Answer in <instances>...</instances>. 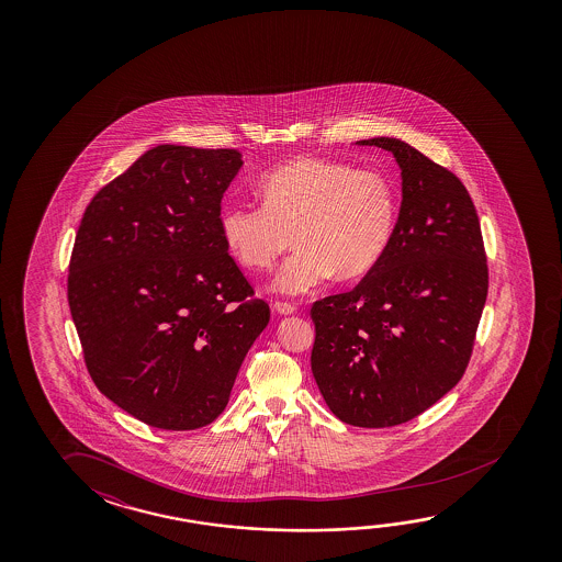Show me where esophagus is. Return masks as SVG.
<instances>
[{
	"label": "esophagus",
	"mask_w": 562,
	"mask_h": 562,
	"mask_svg": "<svg viewBox=\"0 0 562 562\" xmlns=\"http://www.w3.org/2000/svg\"><path fill=\"white\" fill-rule=\"evenodd\" d=\"M274 310H277L280 315H292V313H295L297 307H295L294 304H288V302H277V304H274Z\"/></svg>",
	"instance_id": "esophagus-1"
}]
</instances>
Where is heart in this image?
Wrapping results in <instances>:
<instances>
[{
    "label": "heart",
    "instance_id": "b5f03b06",
    "mask_svg": "<svg viewBox=\"0 0 562 562\" xmlns=\"http://www.w3.org/2000/svg\"><path fill=\"white\" fill-rule=\"evenodd\" d=\"M262 205L227 203L220 215L223 240L240 267L268 270L295 243L274 278L280 294L312 292L333 274L367 277L394 240L400 198L376 170L333 158L302 157L258 180Z\"/></svg>",
    "mask_w": 562,
    "mask_h": 562
}]
</instances>
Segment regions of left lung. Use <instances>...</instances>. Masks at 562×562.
<instances>
[{"mask_svg":"<svg viewBox=\"0 0 562 562\" xmlns=\"http://www.w3.org/2000/svg\"><path fill=\"white\" fill-rule=\"evenodd\" d=\"M359 145L390 150L402 168V205L386 257L350 292L312 307V372L345 424H405L457 386L486 304L479 213L451 170L400 138Z\"/></svg>","mask_w":562,"mask_h":562,"instance_id":"left-lung-1","label":"left lung"}]
</instances>
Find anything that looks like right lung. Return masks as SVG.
<instances>
[{"mask_svg": "<svg viewBox=\"0 0 562 562\" xmlns=\"http://www.w3.org/2000/svg\"><path fill=\"white\" fill-rule=\"evenodd\" d=\"M235 148L158 145L83 212L68 304L93 384L138 422L212 424L270 307L227 252L223 193Z\"/></svg>", "mask_w": 562, "mask_h": 562, "instance_id": "obj_1", "label": "right lung"}]
</instances>
